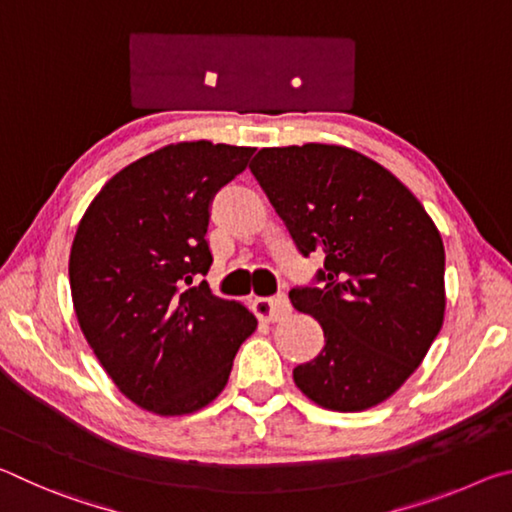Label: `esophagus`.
<instances>
[{
    "mask_svg": "<svg viewBox=\"0 0 512 512\" xmlns=\"http://www.w3.org/2000/svg\"><path fill=\"white\" fill-rule=\"evenodd\" d=\"M253 311L259 320L277 323V320L287 318L291 314V302L284 293H275V296H268V298H255Z\"/></svg>",
    "mask_w": 512,
    "mask_h": 512,
    "instance_id": "1",
    "label": "esophagus"
}]
</instances>
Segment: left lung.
Returning <instances> with one entry per match:
<instances>
[{
  "label": "left lung",
  "instance_id": "8db88e82",
  "mask_svg": "<svg viewBox=\"0 0 512 512\" xmlns=\"http://www.w3.org/2000/svg\"><path fill=\"white\" fill-rule=\"evenodd\" d=\"M250 171L302 257L325 255L293 307L325 334L293 368L309 400L363 411L391 397L431 348L445 316V248L422 203L375 160L345 146L262 149Z\"/></svg>",
  "mask_w": 512,
  "mask_h": 512
}]
</instances>
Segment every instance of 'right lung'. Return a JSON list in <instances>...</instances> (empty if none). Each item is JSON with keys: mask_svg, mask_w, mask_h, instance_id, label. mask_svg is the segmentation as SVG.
<instances>
[{"mask_svg": "<svg viewBox=\"0 0 512 512\" xmlns=\"http://www.w3.org/2000/svg\"><path fill=\"white\" fill-rule=\"evenodd\" d=\"M250 146L180 142L103 185L69 255L76 318L128 400L158 415L203 409L228 384L257 318L201 275L212 198L248 167Z\"/></svg>", "mask_w": 512, "mask_h": 512, "instance_id": "add662e5", "label": "right lung"}]
</instances>
